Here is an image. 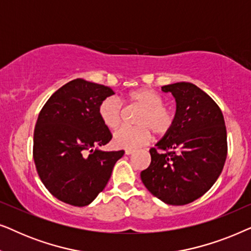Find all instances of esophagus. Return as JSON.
Returning <instances> with one entry per match:
<instances>
[{
	"label": "esophagus",
	"instance_id": "1",
	"mask_svg": "<svg viewBox=\"0 0 251 251\" xmlns=\"http://www.w3.org/2000/svg\"><path fill=\"white\" fill-rule=\"evenodd\" d=\"M125 153L126 154V155H131V154L135 153V151H133V150H126Z\"/></svg>",
	"mask_w": 251,
	"mask_h": 251
}]
</instances>
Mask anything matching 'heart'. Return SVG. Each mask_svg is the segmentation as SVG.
<instances>
[{
    "instance_id": "b5f03b06",
    "label": "heart",
    "mask_w": 251,
    "mask_h": 251,
    "mask_svg": "<svg viewBox=\"0 0 251 251\" xmlns=\"http://www.w3.org/2000/svg\"><path fill=\"white\" fill-rule=\"evenodd\" d=\"M128 100L142 108L137 125L138 126H122L113 136V143L120 149L133 150L142 147L152 138L153 131L159 136L166 135L174 126V114L163 106V99L152 89H138L129 92ZM99 116L109 129L118 128L121 122V104L113 97L100 102Z\"/></svg>"
}]
</instances>
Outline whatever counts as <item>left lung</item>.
Instances as JSON below:
<instances>
[{
  "mask_svg": "<svg viewBox=\"0 0 251 251\" xmlns=\"http://www.w3.org/2000/svg\"><path fill=\"white\" fill-rule=\"evenodd\" d=\"M176 100L174 126L151 149V164L140 173L145 187L171 205L193 202L210 190L224 167L227 136L218 105L190 82L163 85Z\"/></svg>",
  "mask_w": 251,
  "mask_h": 251,
  "instance_id": "left-lung-1",
  "label": "left lung"
}]
</instances>
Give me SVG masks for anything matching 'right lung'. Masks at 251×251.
I'll return each mask as SVG.
<instances>
[{
	"label": "right lung",
	"mask_w": 251,
	"mask_h": 251,
	"mask_svg": "<svg viewBox=\"0 0 251 251\" xmlns=\"http://www.w3.org/2000/svg\"><path fill=\"white\" fill-rule=\"evenodd\" d=\"M112 95L109 87L75 78L41 109L34 130V162L47 190L65 203L90 204L125 154L98 149L112 139L98 113L100 102Z\"/></svg>",
	"instance_id": "add662e5"
}]
</instances>
